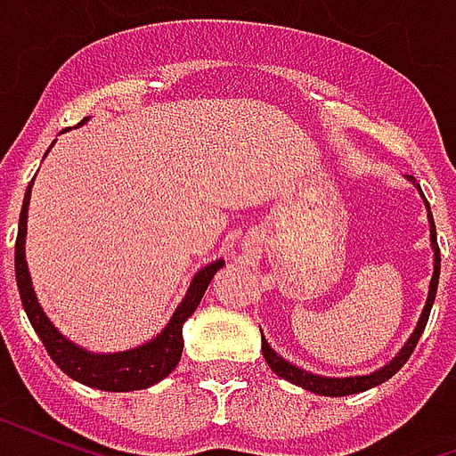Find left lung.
Listing matches in <instances>:
<instances>
[{"instance_id": "8db88e82", "label": "left lung", "mask_w": 456, "mask_h": 456, "mask_svg": "<svg viewBox=\"0 0 456 456\" xmlns=\"http://www.w3.org/2000/svg\"><path fill=\"white\" fill-rule=\"evenodd\" d=\"M415 180V178H411ZM430 209V205H428ZM430 217V239H432V248H435V273H432L430 281V293H428V303H425V310H422L420 320H418V327H415V332L411 335V339L405 342V346L401 349V354L393 359L391 363H386L383 369L379 371L369 373V376H352V379H325V376H315V373H307L303 369H297L293 363H288L286 359H281L268 342L261 337V352H264V359L268 362V366L273 369V371L281 376V379H286V381L296 383L300 388H307V391L320 393V395H352V393H362L366 388H373V386H379V383L388 381L393 373L401 371V366L408 359H411L412 349H415V344L420 339L422 330L428 325V317H430L432 303H435V296H437V283H440V247H437V232H435V219H432V212L428 215Z\"/></svg>"}]
</instances>
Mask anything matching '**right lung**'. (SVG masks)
I'll list each match as a JSON object with an SVG mask.
<instances>
[{"mask_svg": "<svg viewBox=\"0 0 456 456\" xmlns=\"http://www.w3.org/2000/svg\"><path fill=\"white\" fill-rule=\"evenodd\" d=\"M85 121V119H83ZM80 121V124H83ZM34 183V180H31ZM28 198H31V185L26 188L24 205H21V217H19V234H16L14 247V268H16V286H19V296H21V305H24L28 322L34 325L36 335L41 337L45 352L53 359L61 369H63L70 379L93 386L100 391H141L149 388L160 379H166L180 362L183 354V322L188 320L195 310H198L200 300L208 290L209 281L215 278L219 268L224 266V261L219 258L215 264H209L202 271L195 273L192 283H190L188 293L183 297L178 310L173 313L170 322L166 330L160 332L156 339H151L143 346L129 349V352L119 354H90L80 349L77 344L68 342L53 325L51 320L44 315V310L38 305L31 288V276L26 268L24 256V237H26V212H28Z\"/></svg>", "mask_w": 456, "mask_h": 456, "instance_id": "right-lung-1", "label": "right lung"}]
</instances>
